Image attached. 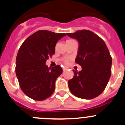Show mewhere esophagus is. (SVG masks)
Wrapping results in <instances>:
<instances>
[{"label":"esophagus","instance_id":"34e87169","mask_svg":"<svg viewBox=\"0 0 125 125\" xmlns=\"http://www.w3.org/2000/svg\"><path fill=\"white\" fill-rule=\"evenodd\" d=\"M68 68L66 67V66H63V71H65V70H66Z\"/></svg>","mask_w":125,"mask_h":125}]
</instances>
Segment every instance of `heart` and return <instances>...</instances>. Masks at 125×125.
<instances>
[{"mask_svg": "<svg viewBox=\"0 0 125 125\" xmlns=\"http://www.w3.org/2000/svg\"><path fill=\"white\" fill-rule=\"evenodd\" d=\"M71 60H72V58L71 57H66L65 59H64L63 62L65 64H68Z\"/></svg>", "mask_w": 125, "mask_h": 125, "instance_id": "b5f03b06", "label": "heart"}]
</instances>
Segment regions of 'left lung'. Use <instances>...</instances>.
I'll return each instance as SVG.
<instances>
[{"instance_id":"8db88e82","label":"left lung","mask_w":125,"mask_h":125,"mask_svg":"<svg viewBox=\"0 0 125 125\" xmlns=\"http://www.w3.org/2000/svg\"><path fill=\"white\" fill-rule=\"evenodd\" d=\"M66 34L79 43L76 63L82 70L74 71V77L68 81L73 95L90 100L101 94L111 75L112 57L103 40L90 30H77Z\"/></svg>"}]
</instances>
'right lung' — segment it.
Segmentation results:
<instances>
[{
	"mask_svg": "<svg viewBox=\"0 0 125 125\" xmlns=\"http://www.w3.org/2000/svg\"><path fill=\"white\" fill-rule=\"evenodd\" d=\"M65 35L38 30L21 46L16 57V74L22 91L32 100L43 101L54 93L55 80L62 73V68L60 65L51 68L45 63L55 54L57 42Z\"/></svg>",
	"mask_w": 125,
	"mask_h": 125,
	"instance_id": "add662e5",
	"label": "right lung"
}]
</instances>
